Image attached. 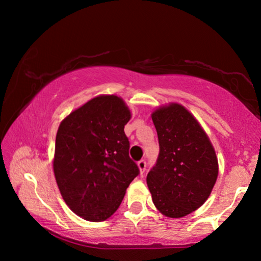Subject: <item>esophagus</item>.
<instances>
[{"instance_id": "esophagus-1", "label": "esophagus", "mask_w": 261, "mask_h": 261, "mask_svg": "<svg viewBox=\"0 0 261 261\" xmlns=\"http://www.w3.org/2000/svg\"><path fill=\"white\" fill-rule=\"evenodd\" d=\"M138 168H139L141 174L145 173V170H146V161H145V160L138 161Z\"/></svg>"}]
</instances>
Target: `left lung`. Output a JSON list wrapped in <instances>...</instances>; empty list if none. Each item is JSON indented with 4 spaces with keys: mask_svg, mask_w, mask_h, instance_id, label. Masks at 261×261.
Here are the masks:
<instances>
[{
    "mask_svg": "<svg viewBox=\"0 0 261 261\" xmlns=\"http://www.w3.org/2000/svg\"><path fill=\"white\" fill-rule=\"evenodd\" d=\"M160 152L147 174V185L159 212L182 218L210 197L218 178V158L206 132L193 115L178 103L152 114Z\"/></svg>",
    "mask_w": 261,
    "mask_h": 261,
    "instance_id": "1",
    "label": "left lung"
}]
</instances>
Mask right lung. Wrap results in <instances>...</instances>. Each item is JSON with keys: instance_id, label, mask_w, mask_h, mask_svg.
Instances as JSON below:
<instances>
[{"instance_id": "right-lung-1", "label": "right lung", "mask_w": 261, "mask_h": 261, "mask_svg": "<svg viewBox=\"0 0 261 261\" xmlns=\"http://www.w3.org/2000/svg\"><path fill=\"white\" fill-rule=\"evenodd\" d=\"M131 114L116 95H100L74 110L57 130L54 174L73 213L101 222L120 207L139 174L124 125Z\"/></svg>"}]
</instances>
